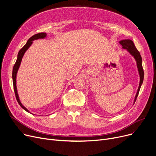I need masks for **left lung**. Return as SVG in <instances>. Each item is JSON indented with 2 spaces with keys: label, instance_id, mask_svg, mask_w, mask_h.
I'll use <instances>...</instances> for the list:
<instances>
[{
  "label": "left lung",
  "instance_id": "obj_1",
  "mask_svg": "<svg viewBox=\"0 0 156 156\" xmlns=\"http://www.w3.org/2000/svg\"><path fill=\"white\" fill-rule=\"evenodd\" d=\"M119 44L122 46V48L127 49V51L132 54L134 57L136 61V65H137V68H138V70L139 72V75H140V84H139V87L138 88V91L137 93L136 94L135 98V102L136 98L138 97L139 91H140V89L141 87V85L143 83L144 81V69H143V67H142V57L140 55V52H138V51L136 49V48L135 47L133 41H132L131 40H121L119 42Z\"/></svg>",
  "mask_w": 156,
  "mask_h": 156
}]
</instances>
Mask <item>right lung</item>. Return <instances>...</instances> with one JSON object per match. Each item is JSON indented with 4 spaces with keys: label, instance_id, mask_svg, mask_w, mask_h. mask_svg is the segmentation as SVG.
<instances>
[{
    "label": "right lung",
    "instance_id": "1",
    "mask_svg": "<svg viewBox=\"0 0 156 156\" xmlns=\"http://www.w3.org/2000/svg\"><path fill=\"white\" fill-rule=\"evenodd\" d=\"M47 36V34L45 33H39V34H35L34 35H33L31 37H30L29 38V40L27 41V44L24 45V47L21 49V50L19 51L18 54V57H17V60H16V63L14 65V67L12 69V81H13V86H14V93H15V95H16V100H17L18 104L20 105L21 107L25 110L26 111L29 112V111L24 106L22 105V104L21 103L20 99H19V96L18 94V92H17V88H16V75H17V72L18 70L19 69V67L20 66L21 60L23 57L24 55V54L25 53V52L28 50V48L30 47V45L32 44L33 43V40H37V39H39V38H44Z\"/></svg>",
    "mask_w": 156,
    "mask_h": 156
}]
</instances>
